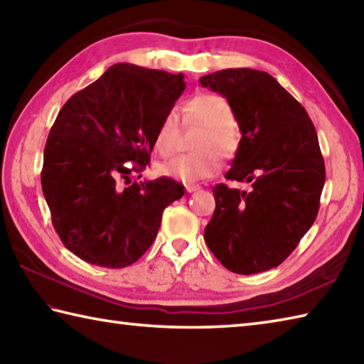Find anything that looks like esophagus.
I'll use <instances>...</instances> for the list:
<instances>
[{"label":"esophagus","instance_id":"34e87169","mask_svg":"<svg viewBox=\"0 0 364 364\" xmlns=\"http://www.w3.org/2000/svg\"><path fill=\"white\" fill-rule=\"evenodd\" d=\"M201 187H200V185H191V183H187V185H185V190H187L188 191V193H193V191H196V190H200Z\"/></svg>","mask_w":364,"mask_h":364}]
</instances>
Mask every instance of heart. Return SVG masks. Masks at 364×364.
<instances>
[{"mask_svg":"<svg viewBox=\"0 0 364 364\" xmlns=\"http://www.w3.org/2000/svg\"><path fill=\"white\" fill-rule=\"evenodd\" d=\"M183 115L187 122H196L204 127V133L198 141L201 152L182 154L164 161L160 173L182 183H195L214 176L220 168L222 156H231L236 152L239 134L235 128V114L228 101L220 95L200 93L185 101ZM177 133H179V117L176 112H166L156 127L154 146L163 156L174 152ZM212 148H215L212 151Z\"/></svg>","mask_w":364,"mask_h":364,"instance_id":"heart-1","label":"heart"}]
</instances>
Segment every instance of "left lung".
Returning <instances> with one entry per match:
<instances>
[{"mask_svg":"<svg viewBox=\"0 0 364 364\" xmlns=\"http://www.w3.org/2000/svg\"><path fill=\"white\" fill-rule=\"evenodd\" d=\"M223 95L242 138L226 179L217 183L215 210L204 241L226 269L257 274L279 266L296 249L318 214L325 161L306 109L271 74L231 68L203 75Z\"/></svg>","mask_w":364,"mask_h":364,"instance_id":"left-lung-1","label":"left lung"}]
</instances>
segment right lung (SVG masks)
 Segmentation results:
<instances>
[{"label":"right lung","mask_w":364,"mask_h":364,"mask_svg":"<svg viewBox=\"0 0 364 364\" xmlns=\"http://www.w3.org/2000/svg\"><path fill=\"white\" fill-rule=\"evenodd\" d=\"M183 90V74L117 63L60 109L41 183L55 231L84 262L114 269L138 262L164 208L183 196L169 177L117 185L150 163L156 127Z\"/></svg>","instance_id":"add662e5"}]
</instances>
